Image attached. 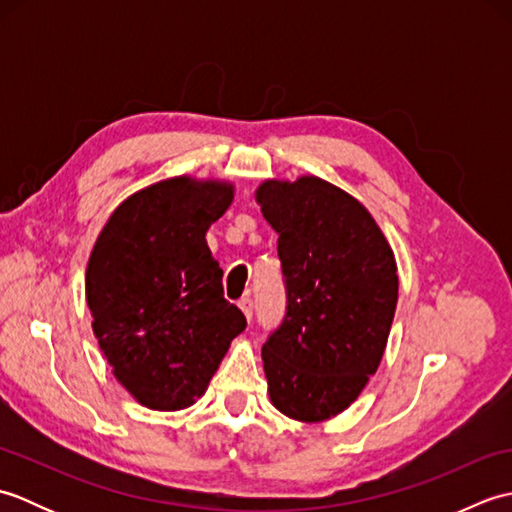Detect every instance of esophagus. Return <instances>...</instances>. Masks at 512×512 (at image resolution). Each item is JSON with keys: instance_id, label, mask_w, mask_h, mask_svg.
<instances>
[{"instance_id": "1", "label": "esophagus", "mask_w": 512, "mask_h": 512, "mask_svg": "<svg viewBox=\"0 0 512 512\" xmlns=\"http://www.w3.org/2000/svg\"><path fill=\"white\" fill-rule=\"evenodd\" d=\"M237 306H239V310H242L244 312V317L250 321V319H253V310H255V306H253V299H250V297H244V299H239V303H237Z\"/></svg>"}]
</instances>
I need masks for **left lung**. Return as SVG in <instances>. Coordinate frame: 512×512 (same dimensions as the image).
Returning <instances> with one entry per match:
<instances>
[{
	"label": "left lung",
	"instance_id": "left-lung-1",
	"mask_svg": "<svg viewBox=\"0 0 512 512\" xmlns=\"http://www.w3.org/2000/svg\"><path fill=\"white\" fill-rule=\"evenodd\" d=\"M275 228L286 317L262 347L270 402L323 422L361 396L385 354L398 303L394 250L350 193L317 176L255 191Z\"/></svg>",
	"mask_w": 512,
	"mask_h": 512
}]
</instances>
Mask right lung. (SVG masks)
<instances>
[{"instance_id":"obj_1","label":"right lung","mask_w":512,"mask_h":512,"mask_svg":"<svg viewBox=\"0 0 512 512\" xmlns=\"http://www.w3.org/2000/svg\"><path fill=\"white\" fill-rule=\"evenodd\" d=\"M233 195L222 180L149 184L118 204L92 248V330L118 383L149 409L191 407L246 328L206 244Z\"/></svg>"}]
</instances>
